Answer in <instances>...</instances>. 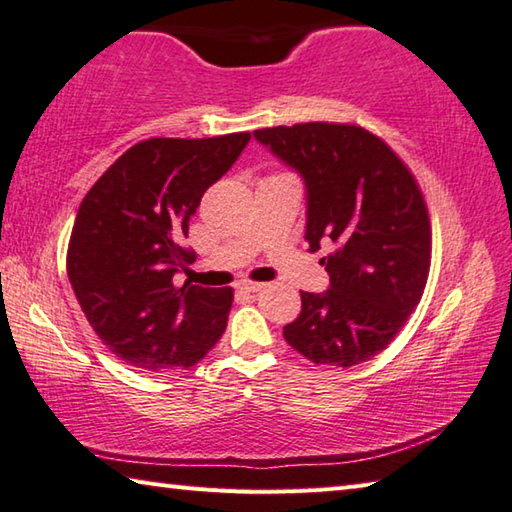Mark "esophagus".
I'll list each match as a JSON object with an SVG mask.
<instances>
[{
  "instance_id": "1",
  "label": "esophagus",
  "mask_w": 512,
  "mask_h": 512,
  "mask_svg": "<svg viewBox=\"0 0 512 512\" xmlns=\"http://www.w3.org/2000/svg\"><path fill=\"white\" fill-rule=\"evenodd\" d=\"M239 289H241V291H246V293H257V291H262V289H264V284H262V282H250V280H244V282H239Z\"/></svg>"
}]
</instances>
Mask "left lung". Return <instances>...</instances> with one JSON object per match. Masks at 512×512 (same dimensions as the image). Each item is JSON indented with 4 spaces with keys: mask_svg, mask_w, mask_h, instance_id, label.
<instances>
[{
    "mask_svg": "<svg viewBox=\"0 0 512 512\" xmlns=\"http://www.w3.org/2000/svg\"><path fill=\"white\" fill-rule=\"evenodd\" d=\"M307 189L305 239L329 273L323 293L300 291L284 339L302 357L350 368L395 339L418 307L431 264V225L418 183L377 135L350 124L255 131Z\"/></svg>",
    "mask_w": 512,
    "mask_h": 512,
    "instance_id": "obj_1",
    "label": "left lung"
}]
</instances>
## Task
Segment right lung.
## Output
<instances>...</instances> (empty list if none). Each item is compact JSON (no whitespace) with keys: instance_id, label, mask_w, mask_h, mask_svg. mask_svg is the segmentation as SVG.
Here are the masks:
<instances>
[{"instance_id":"add662e5","label":"right lung","mask_w":512,"mask_h":512,"mask_svg":"<svg viewBox=\"0 0 512 512\" xmlns=\"http://www.w3.org/2000/svg\"><path fill=\"white\" fill-rule=\"evenodd\" d=\"M250 142V133L205 140L153 137L128 149L85 194L67 248V275L103 345L144 372L187 370L228 325L232 289L176 273L203 194Z\"/></svg>"}]
</instances>
